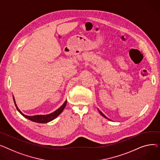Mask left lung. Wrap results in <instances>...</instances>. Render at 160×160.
<instances>
[{
	"instance_id": "obj_1",
	"label": "left lung",
	"mask_w": 160,
	"mask_h": 160,
	"mask_svg": "<svg viewBox=\"0 0 160 160\" xmlns=\"http://www.w3.org/2000/svg\"><path fill=\"white\" fill-rule=\"evenodd\" d=\"M98 112H99V113H100V114H101V115H102V116H103L104 117H105V118H106L107 119H108V118H107V117H106V116H105V115H104V114H103V113H102L101 112H100V111H99V110H98Z\"/></svg>"
}]
</instances>
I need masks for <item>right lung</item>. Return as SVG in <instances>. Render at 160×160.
<instances>
[{
    "instance_id": "right-lung-1",
    "label": "right lung",
    "mask_w": 160,
    "mask_h": 160,
    "mask_svg": "<svg viewBox=\"0 0 160 160\" xmlns=\"http://www.w3.org/2000/svg\"><path fill=\"white\" fill-rule=\"evenodd\" d=\"M13 101H14V103H15V105L16 106V108L17 110H18V112L23 116L25 118H27L32 121H33L35 122H38V123H47V122H48L50 121H51L52 120H54L55 118H56V117L60 115L64 110V108H65V106L67 104V100H65V102L63 104V105L59 108L58 110H56L55 112L50 113V114H48V115H33V116H28V115H26L23 114L20 110L18 108V107L17 106V104L15 103V98L13 96Z\"/></svg>"
}]
</instances>
